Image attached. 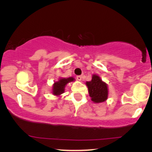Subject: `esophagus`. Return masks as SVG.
<instances>
[{
	"label": "esophagus",
	"instance_id": "obj_1",
	"mask_svg": "<svg viewBox=\"0 0 152 152\" xmlns=\"http://www.w3.org/2000/svg\"><path fill=\"white\" fill-rule=\"evenodd\" d=\"M82 76H81V75L77 76V80L81 81V80H82Z\"/></svg>",
	"mask_w": 152,
	"mask_h": 152
}]
</instances>
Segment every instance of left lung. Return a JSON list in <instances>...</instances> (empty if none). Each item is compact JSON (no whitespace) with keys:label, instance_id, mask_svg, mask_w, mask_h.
<instances>
[{"label":"left lung","instance_id":"1","mask_svg":"<svg viewBox=\"0 0 152 152\" xmlns=\"http://www.w3.org/2000/svg\"><path fill=\"white\" fill-rule=\"evenodd\" d=\"M89 95L94 102H102L107 99L108 88L107 84L100 80L99 76L93 75L92 80L87 82Z\"/></svg>","mask_w":152,"mask_h":152}]
</instances>
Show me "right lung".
Listing matches in <instances>:
<instances>
[{"mask_svg": "<svg viewBox=\"0 0 152 152\" xmlns=\"http://www.w3.org/2000/svg\"><path fill=\"white\" fill-rule=\"evenodd\" d=\"M75 80L74 78L69 77L67 79H60L57 82H55L53 86V94L59 95L64 92V88L68 82Z\"/></svg>", "mask_w": 152, "mask_h": 152, "instance_id": "obj_1", "label": "right lung"}]
</instances>
